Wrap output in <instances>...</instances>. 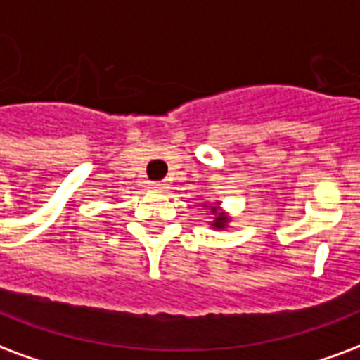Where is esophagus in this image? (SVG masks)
<instances>
[{
  "mask_svg": "<svg viewBox=\"0 0 360 360\" xmlns=\"http://www.w3.org/2000/svg\"><path fill=\"white\" fill-rule=\"evenodd\" d=\"M150 188H153V191H158V193H162V191H166L167 185L164 183V181H154V183H150Z\"/></svg>",
  "mask_w": 360,
  "mask_h": 360,
  "instance_id": "esophagus-1",
  "label": "esophagus"
}]
</instances>
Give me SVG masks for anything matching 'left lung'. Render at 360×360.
Listing matches in <instances>:
<instances>
[{
	"instance_id": "1",
	"label": "left lung",
	"mask_w": 360,
	"mask_h": 360,
	"mask_svg": "<svg viewBox=\"0 0 360 360\" xmlns=\"http://www.w3.org/2000/svg\"><path fill=\"white\" fill-rule=\"evenodd\" d=\"M212 214L217 215V217H215L214 227H217V229L225 227V223H227V217H225V215H223V214H217V212H215V207H212Z\"/></svg>"
}]
</instances>
